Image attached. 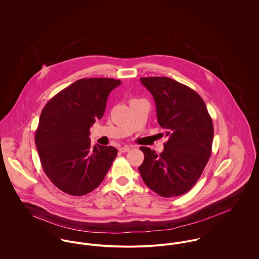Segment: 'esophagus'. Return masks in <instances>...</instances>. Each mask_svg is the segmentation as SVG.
Here are the masks:
<instances>
[{"instance_id": "esophagus-1", "label": "esophagus", "mask_w": 259, "mask_h": 259, "mask_svg": "<svg viewBox=\"0 0 259 259\" xmlns=\"http://www.w3.org/2000/svg\"><path fill=\"white\" fill-rule=\"evenodd\" d=\"M131 148H132L131 147L125 146V147H122V148H119V151H120V152H127V151H130Z\"/></svg>"}]
</instances>
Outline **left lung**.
<instances>
[{
  "label": "left lung",
  "instance_id": "8db88e82",
  "mask_svg": "<svg viewBox=\"0 0 259 259\" xmlns=\"http://www.w3.org/2000/svg\"><path fill=\"white\" fill-rule=\"evenodd\" d=\"M152 95L157 121L167 141L159 154L141 147L143 181L162 197L180 196L199 180L211 154L213 123L201 97L166 76L141 77Z\"/></svg>",
  "mask_w": 259,
  "mask_h": 259
}]
</instances>
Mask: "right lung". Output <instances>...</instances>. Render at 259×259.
Segmentation results:
<instances>
[{"mask_svg":"<svg viewBox=\"0 0 259 259\" xmlns=\"http://www.w3.org/2000/svg\"><path fill=\"white\" fill-rule=\"evenodd\" d=\"M109 77L80 78L53 97L40 112L35 144L41 167L59 189L81 196L104 181L116 148L91 146L90 127L101 119L111 91Z\"/></svg>","mask_w":259,"mask_h":259,"instance_id":"1","label":"right lung"}]
</instances>
